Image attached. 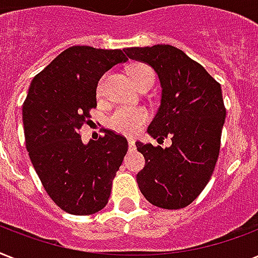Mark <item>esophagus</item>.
I'll list each match as a JSON object with an SVG mask.
<instances>
[{
  "label": "esophagus",
  "mask_w": 258,
  "mask_h": 258,
  "mask_svg": "<svg viewBox=\"0 0 258 258\" xmlns=\"http://www.w3.org/2000/svg\"><path fill=\"white\" fill-rule=\"evenodd\" d=\"M128 149L130 151H134V150H135V142H134L133 138H128Z\"/></svg>",
  "instance_id": "obj_1"
}]
</instances>
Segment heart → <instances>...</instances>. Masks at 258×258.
I'll return each instance as SVG.
<instances>
[{
    "instance_id": "b5f03b06",
    "label": "heart",
    "mask_w": 258,
    "mask_h": 258,
    "mask_svg": "<svg viewBox=\"0 0 258 258\" xmlns=\"http://www.w3.org/2000/svg\"><path fill=\"white\" fill-rule=\"evenodd\" d=\"M128 74L133 83L138 88L145 86V84L153 86L154 79H155L153 68L147 64H143V62H137V64L131 66ZM101 87H103V80L97 86V92L99 93L101 92ZM147 120H149V113L145 108H142V107H137V108L120 107L109 115L107 123H108L109 128H112L116 133L124 134V135H134L143 127V124Z\"/></svg>"
}]
</instances>
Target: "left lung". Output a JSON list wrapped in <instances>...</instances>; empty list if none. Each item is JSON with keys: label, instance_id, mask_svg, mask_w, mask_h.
I'll return each mask as SVG.
<instances>
[{"label": "left lung", "instance_id": "left-lung-1", "mask_svg": "<svg viewBox=\"0 0 258 258\" xmlns=\"http://www.w3.org/2000/svg\"><path fill=\"white\" fill-rule=\"evenodd\" d=\"M130 58L147 62L158 74L161 105L149 125L158 142H137L146 165L138 172L142 194L158 208L182 209L200 196L212 178L220 155L221 134L226 116L221 84L183 50L171 45L124 49Z\"/></svg>", "mask_w": 258, "mask_h": 258}]
</instances>
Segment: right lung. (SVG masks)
Masks as SVG:
<instances>
[{
    "instance_id": "add662e5",
    "label": "right lung",
    "mask_w": 258,
    "mask_h": 258,
    "mask_svg": "<svg viewBox=\"0 0 258 258\" xmlns=\"http://www.w3.org/2000/svg\"><path fill=\"white\" fill-rule=\"evenodd\" d=\"M124 61L120 49L71 46L30 83L22 105L26 150L48 196L70 214L104 208L128 150L127 139L111 130L87 145L80 135L96 108L99 79Z\"/></svg>"
}]
</instances>
